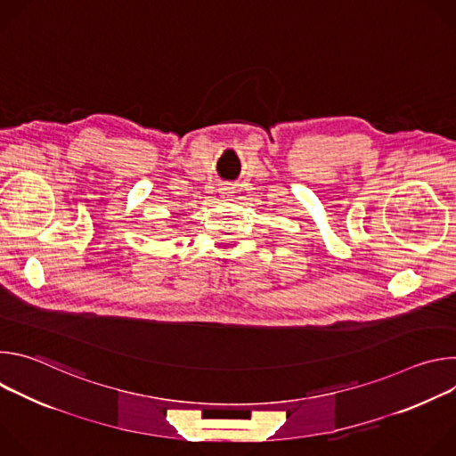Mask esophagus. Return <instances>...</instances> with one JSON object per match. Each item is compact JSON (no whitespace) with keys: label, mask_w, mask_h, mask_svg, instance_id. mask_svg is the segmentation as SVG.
<instances>
[{"label":"esophagus","mask_w":456,"mask_h":456,"mask_svg":"<svg viewBox=\"0 0 456 456\" xmlns=\"http://www.w3.org/2000/svg\"><path fill=\"white\" fill-rule=\"evenodd\" d=\"M220 192L224 194V197H232V192H234V189H232L231 185H224V187L220 189Z\"/></svg>","instance_id":"34e87169"}]
</instances>
